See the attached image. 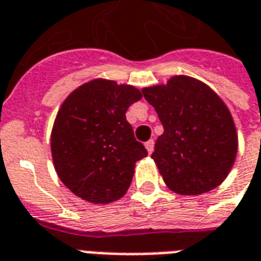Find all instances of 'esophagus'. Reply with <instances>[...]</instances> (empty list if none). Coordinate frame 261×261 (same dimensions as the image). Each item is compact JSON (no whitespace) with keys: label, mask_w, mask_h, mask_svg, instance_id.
<instances>
[{"label":"esophagus","mask_w":261,"mask_h":261,"mask_svg":"<svg viewBox=\"0 0 261 261\" xmlns=\"http://www.w3.org/2000/svg\"><path fill=\"white\" fill-rule=\"evenodd\" d=\"M145 148L148 150V153H152L153 152V148H155V141L149 140L145 142Z\"/></svg>","instance_id":"esophagus-1"}]
</instances>
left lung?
<instances>
[{"mask_svg":"<svg viewBox=\"0 0 261 261\" xmlns=\"http://www.w3.org/2000/svg\"><path fill=\"white\" fill-rule=\"evenodd\" d=\"M165 133L152 159L170 190L200 195L223 182L232 167L238 137L231 113L213 90L185 76L142 90Z\"/></svg>","mask_w":261,"mask_h":261,"instance_id":"1","label":"left lung"}]
</instances>
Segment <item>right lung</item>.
<instances>
[{
	"label": "right lung",
	"instance_id": "1",
	"mask_svg": "<svg viewBox=\"0 0 261 261\" xmlns=\"http://www.w3.org/2000/svg\"><path fill=\"white\" fill-rule=\"evenodd\" d=\"M141 98L134 87L94 80L62 103L51 134L52 159L62 182L82 199L111 203L128 190L136 163L148 155L125 119Z\"/></svg>",
	"mask_w": 261,
	"mask_h": 261
}]
</instances>
